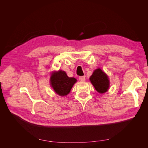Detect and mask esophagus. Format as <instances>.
Listing matches in <instances>:
<instances>
[{
	"instance_id": "esophagus-1",
	"label": "esophagus",
	"mask_w": 148,
	"mask_h": 148,
	"mask_svg": "<svg viewBox=\"0 0 148 148\" xmlns=\"http://www.w3.org/2000/svg\"><path fill=\"white\" fill-rule=\"evenodd\" d=\"M79 79L80 82H84L85 80V77H83H83H79Z\"/></svg>"
}]
</instances>
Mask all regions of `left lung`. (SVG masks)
I'll use <instances>...</instances> for the list:
<instances>
[{"label":"left lung","mask_w":148,"mask_h":148,"mask_svg":"<svg viewBox=\"0 0 148 148\" xmlns=\"http://www.w3.org/2000/svg\"><path fill=\"white\" fill-rule=\"evenodd\" d=\"M89 79L98 92L104 93L108 90L109 87V78L100 69L94 71Z\"/></svg>","instance_id":"1"}]
</instances>
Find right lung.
<instances>
[{
	"label": "right lung",
	"instance_id": "1",
	"mask_svg": "<svg viewBox=\"0 0 148 148\" xmlns=\"http://www.w3.org/2000/svg\"><path fill=\"white\" fill-rule=\"evenodd\" d=\"M77 82L75 78H70L64 71L59 70L51 76V84L55 92L61 96H64L70 92L73 84Z\"/></svg>",
	"mask_w": 148,
	"mask_h": 148
}]
</instances>
